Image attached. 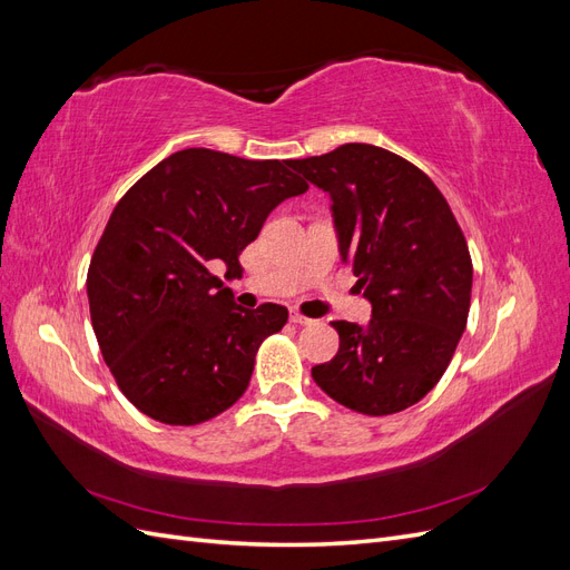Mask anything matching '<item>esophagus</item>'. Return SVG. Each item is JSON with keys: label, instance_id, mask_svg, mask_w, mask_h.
I'll return each mask as SVG.
<instances>
[{"label": "esophagus", "instance_id": "esophagus-1", "mask_svg": "<svg viewBox=\"0 0 570 570\" xmlns=\"http://www.w3.org/2000/svg\"><path fill=\"white\" fill-rule=\"evenodd\" d=\"M289 321L295 323V325H312V323H314L312 318L304 316V314H299V312H292V314H289Z\"/></svg>", "mask_w": 570, "mask_h": 570}]
</instances>
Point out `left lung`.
I'll use <instances>...</instances> for the list:
<instances>
[{
	"mask_svg": "<svg viewBox=\"0 0 570 570\" xmlns=\"http://www.w3.org/2000/svg\"><path fill=\"white\" fill-rule=\"evenodd\" d=\"M289 168L331 193L342 258L373 304L366 327L333 321L340 350L314 381L364 416L404 411L440 383L469 321L473 262L450 204L419 166L375 145Z\"/></svg>",
	"mask_w": 570,
	"mask_h": 570,
	"instance_id": "8db88e82",
	"label": "left lung"
}]
</instances>
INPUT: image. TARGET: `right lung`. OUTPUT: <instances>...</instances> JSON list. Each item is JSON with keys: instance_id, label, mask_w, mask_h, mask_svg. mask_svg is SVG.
Instances as JSON below:
<instances>
[{"instance_id": "obj_1", "label": "right lung", "mask_w": 570, "mask_h": 570, "mask_svg": "<svg viewBox=\"0 0 570 570\" xmlns=\"http://www.w3.org/2000/svg\"><path fill=\"white\" fill-rule=\"evenodd\" d=\"M308 183L289 161L216 149L170 154L120 197L88 268L101 356L132 406L166 425H197L245 394L262 342L287 308L233 302L235 275L266 216Z\"/></svg>"}]
</instances>
